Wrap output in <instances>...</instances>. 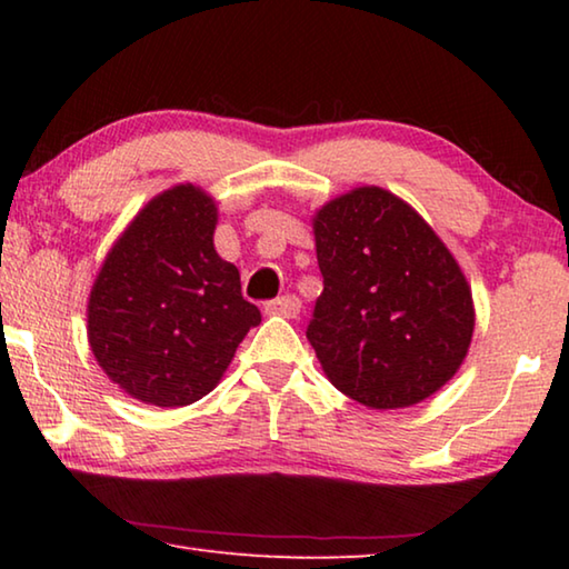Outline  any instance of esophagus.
Masks as SVG:
<instances>
[{
	"mask_svg": "<svg viewBox=\"0 0 569 569\" xmlns=\"http://www.w3.org/2000/svg\"><path fill=\"white\" fill-rule=\"evenodd\" d=\"M266 313L271 316H283V319H296L301 313V301L296 296H281L276 301L266 303Z\"/></svg>",
	"mask_w": 569,
	"mask_h": 569,
	"instance_id": "obj_1",
	"label": "esophagus"
}]
</instances>
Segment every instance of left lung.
<instances>
[{
  "label": "left lung",
  "instance_id": "1",
  "mask_svg": "<svg viewBox=\"0 0 569 569\" xmlns=\"http://www.w3.org/2000/svg\"><path fill=\"white\" fill-rule=\"evenodd\" d=\"M313 238L323 293L306 336L329 381L381 411L437 393L475 333L471 288L445 240L379 186L321 206Z\"/></svg>",
  "mask_w": 569,
  "mask_h": 569
}]
</instances>
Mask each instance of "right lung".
<instances>
[{
	"label": "right lung",
	"mask_w": 569,
	"mask_h": 569,
	"mask_svg": "<svg viewBox=\"0 0 569 569\" xmlns=\"http://www.w3.org/2000/svg\"><path fill=\"white\" fill-rule=\"evenodd\" d=\"M216 198L192 182L162 190L130 220L94 278L88 341L112 383L176 409L218 387L261 311L213 246Z\"/></svg>",
	"instance_id": "right-lung-1"
}]
</instances>
